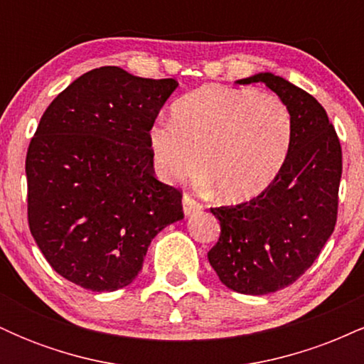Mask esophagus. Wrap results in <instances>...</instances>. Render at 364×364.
<instances>
[{
    "label": "esophagus",
    "instance_id": "esophagus-1",
    "mask_svg": "<svg viewBox=\"0 0 364 364\" xmlns=\"http://www.w3.org/2000/svg\"><path fill=\"white\" fill-rule=\"evenodd\" d=\"M202 203L196 202L191 195H185L183 196V212H185V215H191L195 214V212H200L202 210Z\"/></svg>",
    "mask_w": 364,
    "mask_h": 364
}]
</instances>
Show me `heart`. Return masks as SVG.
<instances>
[{
    "instance_id": "1",
    "label": "heart",
    "mask_w": 364,
    "mask_h": 364,
    "mask_svg": "<svg viewBox=\"0 0 364 364\" xmlns=\"http://www.w3.org/2000/svg\"><path fill=\"white\" fill-rule=\"evenodd\" d=\"M171 116L149 132L154 166L168 183L186 179L200 157L215 195L243 202L272 185L289 157L292 114L275 94L203 85L179 97Z\"/></svg>"
}]
</instances>
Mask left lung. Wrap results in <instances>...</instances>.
Wrapping results in <instances>:
<instances>
[{"label":"left lung","instance_id":"left-lung-1","mask_svg":"<svg viewBox=\"0 0 364 364\" xmlns=\"http://www.w3.org/2000/svg\"><path fill=\"white\" fill-rule=\"evenodd\" d=\"M265 83L289 107L292 144L275 181L240 205L212 208L220 236L208 262L220 282L263 296L298 281L333 232L342 174L341 141L321 104L277 75L237 80Z\"/></svg>","mask_w":364,"mask_h":364}]
</instances>
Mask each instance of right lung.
<instances>
[{
  "instance_id": "add662e5",
  "label": "right lung",
  "mask_w": 364,
  "mask_h": 364,
  "mask_svg": "<svg viewBox=\"0 0 364 364\" xmlns=\"http://www.w3.org/2000/svg\"><path fill=\"white\" fill-rule=\"evenodd\" d=\"M176 87L101 66L41 118L25 161L28 228L49 265L83 289L132 284L150 241L183 219L181 193L154 176L149 145Z\"/></svg>"
}]
</instances>
